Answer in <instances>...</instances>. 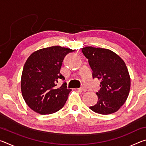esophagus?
Instances as JSON below:
<instances>
[{
    "mask_svg": "<svg viewBox=\"0 0 146 146\" xmlns=\"http://www.w3.org/2000/svg\"><path fill=\"white\" fill-rule=\"evenodd\" d=\"M77 90H78V91H84V92H85V91H87V90H86V88H78Z\"/></svg>",
    "mask_w": 146,
    "mask_h": 146,
    "instance_id": "1",
    "label": "esophagus"
}]
</instances>
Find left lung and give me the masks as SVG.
I'll return each instance as SVG.
<instances>
[{
	"label": "left lung",
	"instance_id": "1",
	"mask_svg": "<svg viewBox=\"0 0 146 146\" xmlns=\"http://www.w3.org/2000/svg\"><path fill=\"white\" fill-rule=\"evenodd\" d=\"M82 51L88 59L93 78L101 81V88L96 93L97 103L90 110L102 115L117 111L126 101L130 90V76L125 62L108 49L89 46Z\"/></svg>",
	"mask_w": 146,
	"mask_h": 146
}]
</instances>
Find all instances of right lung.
Masks as SVG:
<instances>
[{"mask_svg": "<svg viewBox=\"0 0 146 146\" xmlns=\"http://www.w3.org/2000/svg\"><path fill=\"white\" fill-rule=\"evenodd\" d=\"M74 50L60 46L43 48L31 54L24 64L21 78L23 97L29 108L41 115L54 113L64 107L71 90L64 82L56 87L64 58Z\"/></svg>", "mask_w": 146, "mask_h": 146, "instance_id": "1", "label": "right lung"}]
</instances>
